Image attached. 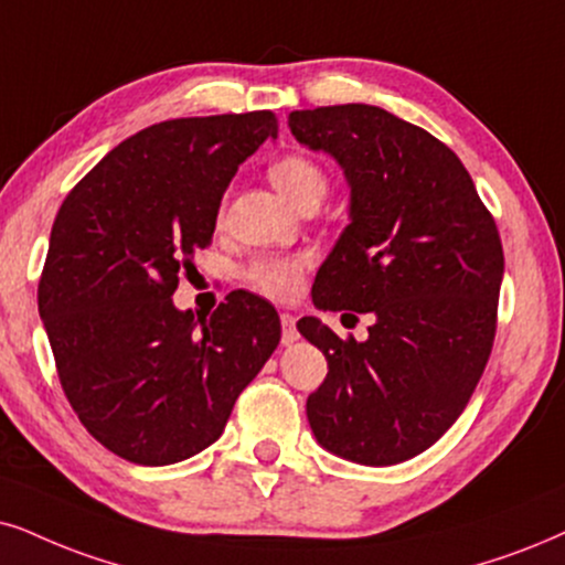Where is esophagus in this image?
<instances>
[{"instance_id":"34e87169","label":"esophagus","mask_w":565,"mask_h":565,"mask_svg":"<svg viewBox=\"0 0 565 565\" xmlns=\"http://www.w3.org/2000/svg\"><path fill=\"white\" fill-rule=\"evenodd\" d=\"M297 339V318L291 316V312H281V341L284 344H295Z\"/></svg>"}]
</instances>
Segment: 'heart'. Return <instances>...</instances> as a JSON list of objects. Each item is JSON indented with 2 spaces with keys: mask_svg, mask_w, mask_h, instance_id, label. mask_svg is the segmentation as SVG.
Returning a JSON list of instances; mask_svg holds the SVG:
<instances>
[{
  "mask_svg": "<svg viewBox=\"0 0 565 565\" xmlns=\"http://www.w3.org/2000/svg\"><path fill=\"white\" fill-rule=\"evenodd\" d=\"M270 182L297 209L305 203H320L328 190V177L318 161L289 153L268 167ZM302 258H258L245 270L247 284L270 299H289L302 287Z\"/></svg>",
  "mask_w": 565,
  "mask_h": 565,
  "instance_id": "1",
  "label": "heart"
}]
</instances>
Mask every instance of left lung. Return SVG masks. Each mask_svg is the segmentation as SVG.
<instances>
[{"label":"left lung","instance_id":"8db88e82","mask_svg":"<svg viewBox=\"0 0 565 565\" xmlns=\"http://www.w3.org/2000/svg\"><path fill=\"white\" fill-rule=\"evenodd\" d=\"M289 127L331 153L352 188V224L312 299L320 310L373 316L365 341L339 339L318 318L297 323L328 362L307 419L341 459L406 461L459 419L488 365L501 234L459 156L423 127L370 104L291 111Z\"/></svg>","mask_w":565,"mask_h":565}]
</instances>
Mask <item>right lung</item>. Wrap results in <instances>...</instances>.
Masks as SVG:
<instances>
[{"label": "right lung", "mask_w": 565, "mask_h": 565, "mask_svg": "<svg viewBox=\"0 0 565 565\" xmlns=\"http://www.w3.org/2000/svg\"><path fill=\"white\" fill-rule=\"evenodd\" d=\"M276 135L274 111L167 119L106 153L56 213L39 281L56 375L85 430L127 461L211 446L278 347V312L249 291L209 320L171 302L239 163Z\"/></svg>", "instance_id": "obj_1"}]
</instances>
